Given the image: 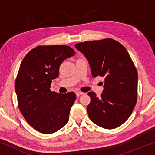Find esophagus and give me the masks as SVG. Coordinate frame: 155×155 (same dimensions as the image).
Instances as JSON below:
<instances>
[{"label": "esophagus", "mask_w": 155, "mask_h": 155, "mask_svg": "<svg viewBox=\"0 0 155 155\" xmlns=\"http://www.w3.org/2000/svg\"><path fill=\"white\" fill-rule=\"evenodd\" d=\"M76 94H77V96H80L81 95H83V94H84V93L81 92V91H77V92H76Z\"/></svg>", "instance_id": "1"}]
</instances>
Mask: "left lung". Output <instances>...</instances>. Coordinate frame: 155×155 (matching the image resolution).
<instances>
[{"mask_svg":"<svg viewBox=\"0 0 155 155\" xmlns=\"http://www.w3.org/2000/svg\"><path fill=\"white\" fill-rule=\"evenodd\" d=\"M85 56L94 77H104L101 98L88 92L89 117L107 129L120 127L130 116L137 103V72L124 46L111 38L75 45Z\"/></svg>","mask_w":155,"mask_h":155,"instance_id":"obj_1","label":"left lung"}]
</instances>
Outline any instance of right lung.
I'll return each mask as SVG.
<instances>
[{
    "mask_svg": "<svg viewBox=\"0 0 155 155\" xmlns=\"http://www.w3.org/2000/svg\"><path fill=\"white\" fill-rule=\"evenodd\" d=\"M75 52L65 45L39 46L26 54L15 81L19 109L26 121L38 132L51 134L67 124L76 100L74 92L51 91L52 80L60 65Z\"/></svg>",
    "mask_w": 155,
    "mask_h": 155,
    "instance_id": "1",
    "label": "right lung"
}]
</instances>
